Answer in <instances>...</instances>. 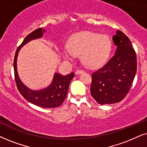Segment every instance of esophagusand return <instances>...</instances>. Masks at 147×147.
Returning a JSON list of instances; mask_svg holds the SVG:
<instances>
[{"label":"esophagus","instance_id":"34e87169","mask_svg":"<svg viewBox=\"0 0 147 147\" xmlns=\"http://www.w3.org/2000/svg\"><path fill=\"white\" fill-rule=\"evenodd\" d=\"M85 72L83 70H77V71H76V74H77V75H80V74H82L83 73V72Z\"/></svg>","mask_w":147,"mask_h":147}]
</instances>
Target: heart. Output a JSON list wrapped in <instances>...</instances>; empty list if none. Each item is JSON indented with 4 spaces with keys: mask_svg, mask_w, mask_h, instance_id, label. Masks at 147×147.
<instances>
[{
    "mask_svg": "<svg viewBox=\"0 0 147 147\" xmlns=\"http://www.w3.org/2000/svg\"><path fill=\"white\" fill-rule=\"evenodd\" d=\"M111 48L112 43L109 36L85 31L72 36L63 52L67 58L72 57L73 54H81V61L84 65L95 68L107 62Z\"/></svg>",
    "mask_w": 147,
    "mask_h": 147,
    "instance_id": "obj_1",
    "label": "heart"
}]
</instances>
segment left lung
<instances>
[{
    "mask_svg": "<svg viewBox=\"0 0 147 147\" xmlns=\"http://www.w3.org/2000/svg\"><path fill=\"white\" fill-rule=\"evenodd\" d=\"M114 56L92 74L91 93L99 104L122 101L130 90L137 69L136 52L129 38L120 30L113 36Z\"/></svg>",
    "mask_w": 147,
    "mask_h": 147,
    "instance_id": "obj_1",
    "label": "left lung"
}]
</instances>
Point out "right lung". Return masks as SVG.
I'll use <instances>...</instances> for the list:
<instances>
[{"instance_id": "right-lung-1", "label": "right lung", "mask_w": 147, "mask_h": 147, "mask_svg": "<svg viewBox=\"0 0 147 147\" xmlns=\"http://www.w3.org/2000/svg\"><path fill=\"white\" fill-rule=\"evenodd\" d=\"M46 31L44 29L38 28L25 37L15 52L13 66L17 89L22 96L29 102L38 106L44 108H54L60 106L65 99L70 82L75 76V73L71 72L69 75L63 76L55 72L53 80L48 87L40 90H31L27 87L19 79L17 69V56L21 47L31 40L42 38Z\"/></svg>"}]
</instances>
